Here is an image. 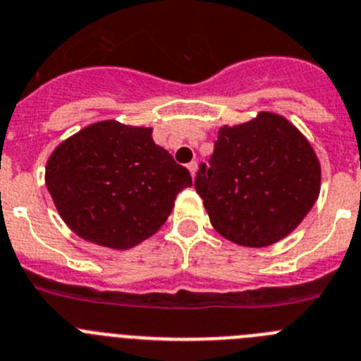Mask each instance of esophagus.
Returning <instances> with one entry per match:
<instances>
[{
  "instance_id": "1",
  "label": "esophagus",
  "mask_w": 361,
  "mask_h": 361,
  "mask_svg": "<svg viewBox=\"0 0 361 361\" xmlns=\"http://www.w3.org/2000/svg\"><path fill=\"white\" fill-rule=\"evenodd\" d=\"M187 169H188V173H190V176H196V171H197V164L196 161H190V164L187 165Z\"/></svg>"
}]
</instances>
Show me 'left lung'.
Returning a JSON list of instances; mask_svg holds the SVG:
<instances>
[{
    "label": "left lung",
    "instance_id": "obj_1",
    "mask_svg": "<svg viewBox=\"0 0 361 361\" xmlns=\"http://www.w3.org/2000/svg\"><path fill=\"white\" fill-rule=\"evenodd\" d=\"M209 165H200L194 187L214 228L235 245L262 248L281 241L320 194L313 147L275 113L221 128Z\"/></svg>",
    "mask_w": 361,
    "mask_h": 361
}]
</instances>
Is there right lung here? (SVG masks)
Returning a JSON list of instances; mask_svg holds the SVG:
<instances>
[{
  "instance_id": "right-lung-1",
  "label": "right lung",
  "mask_w": 361,
  "mask_h": 361,
  "mask_svg": "<svg viewBox=\"0 0 361 361\" xmlns=\"http://www.w3.org/2000/svg\"><path fill=\"white\" fill-rule=\"evenodd\" d=\"M48 192L79 237L128 250L161 228L187 169L154 144L151 128L102 120L59 144L47 161Z\"/></svg>"
}]
</instances>
